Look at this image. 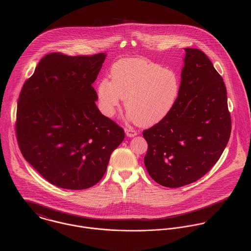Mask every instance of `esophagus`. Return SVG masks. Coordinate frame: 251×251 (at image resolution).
<instances>
[{
	"label": "esophagus",
	"mask_w": 251,
	"mask_h": 251,
	"mask_svg": "<svg viewBox=\"0 0 251 251\" xmlns=\"http://www.w3.org/2000/svg\"><path fill=\"white\" fill-rule=\"evenodd\" d=\"M125 130H126V134L128 137H134V136L137 134V132H136L134 129H132V128L126 127Z\"/></svg>",
	"instance_id": "34e87169"
}]
</instances>
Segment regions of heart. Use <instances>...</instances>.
<instances>
[{"label": "heart", "instance_id": "heart-1", "mask_svg": "<svg viewBox=\"0 0 251 251\" xmlns=\"http://www.w3.org/2000/svg\"><path fill=\"white\" fill-rule=\"evenodd\" d=\"M112 81L103 79L98 88L101 111L111 117L126 100V109L143 126L165 118L174 107L179 92V78L144 59H124L111 70Z\"/></svg>", "mask_w": 251, "mask_h": 251}]
</instances>
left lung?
<instances>
[{"mask_svg":"<svg viewBox=\"0 0 251 251\" xmlns=\"http://www.w3.org/2000/svg\"><path fill=\"white\" fill-rule=\"evenodd\" d=\"M177 101L160 122L143 131L151 178L180 187L202 178L221 156L231 133L227 91L207 55L184 48Z\"/></svg>","mask_w":251,"mask_h":251,"instance_id":"1","label":"left lung"}]
</instances>
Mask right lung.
<instances>
[{"instance_id":"obj_1","label":"right lung","mask_w":251,"mask_h":251,"mask_svg":"<svg viewBox=\"0 0 251 251\" xmlns=\"http://www.w3.org/2000/svg\"><path fill=\"white\" fill-rule=\"evenodd\" d=\"M103 53L45 55L17 102L15 132L24 158L50 183L80 190L97 184L124 128L100 113L93 87Z\"/></svg>"}]
</instances>
